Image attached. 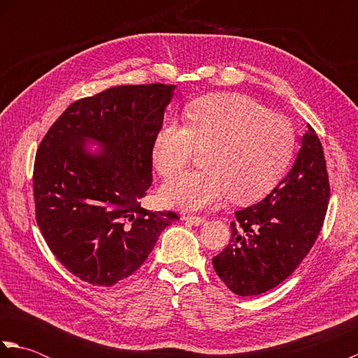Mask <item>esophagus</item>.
Masks as SVG:
<instances>
[{
	"label": "esophagus",
	"mask_w": 358,
	"mask_h": 358,
	"mask_svg": "<svg viewBox=\"0 0 358 358\" xmlns=\"http://www.w3.org/2000/svg\"><path fill=\"white\" fill-rule=\"evenodd\" d=\"M183 220L187 223L194 224V226H200V224L206 222V218H204V217H196V215H183Z\"/></svg>",
	"instance_id": "obj_1"
}]
</instances>
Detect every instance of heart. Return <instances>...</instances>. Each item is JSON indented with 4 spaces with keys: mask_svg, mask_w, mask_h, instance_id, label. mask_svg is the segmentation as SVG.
Returning <instances> with one entry per match:
<instances>
[{
    "mask_svg": "<svg viewBox=\"0 0 358 358\" xmlns=\"http://www.w3.org/2000/svg\"><path fill=\"white\" fill-rule=\"evenodd\" d=\"M185 124L159 129L152 159L163 178L191 163L195 149L204 150L206 169L181 173L162 189L163 200L185 210H199L227 194L252 203L269 194L283 178L295 152L291 121L238 94L200 98L187 106Z\"/></svg>",
    "mask_w": 358,
    "mask_h": 358,
    "instance_id": "1",
    "label": "heart"
}]
</instances>
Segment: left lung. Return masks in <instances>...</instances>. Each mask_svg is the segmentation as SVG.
Masks as SVG:
<instances>
[{
  "label": "left lung",
  "mask_w": 358,
  "mask_h": 358,
  "mask_svg": "<svg viewBox=\"0 0 358 358\" xmlns=\"http://www.w3.org/2000/svg\"><path fill=\"white\" fill-rule=\"evenodd\" d=\"M329 195L323 146L308 124L286 178L260 203L235 212L229 245L212 258L217 275L241 296L283 283L313 249Z\"/></svg>",
  "instance_id": "left-lung-1"
}]
</instances>
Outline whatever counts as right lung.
I'll use <instances>...</instances> for the list:
<instances>
[{"instance_id": "obj_1", "label": "right lung", "mask_w": 358, "mask_h": 358, "mask_svg": "<svg viewBox=\"0 0 358 358\" xmlns=\"http://www.w3.org/2000/svg\"><path fill=\"white\" fill-rule=\"evenodd\" d=\"M173 85H127L72 103L50 126L34 164L35 218L52 254L75 277L113 286L146 262L180 217L152 212V148ZM103 149L92 156L85 141Z\"/></svg>"}]
</instances>
